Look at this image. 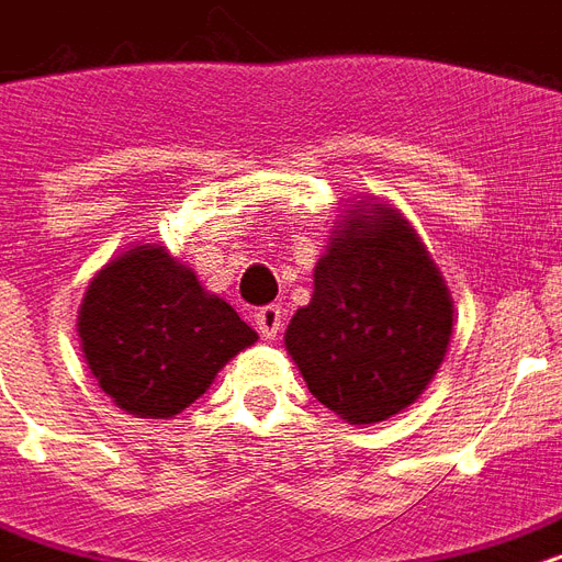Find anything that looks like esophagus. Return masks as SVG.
<instances>
[{
    "mask_svg": "<svg viewBox=\"0 0 562 562\" xmlns=\"http://www.w3.org/2000/svg\"><path fill=\"white\" fill-rule=\"evenodd\" d=\"M280 327H282V306H277V303L261 306L259 313H256V330H259L265 339H273V336L280 334Z\"/></svg>",
    "mask_w": 562,
    "mask_h": 562,
    "instance_id": "obj_1",
    "label": "esophagus"
}]
</instances>
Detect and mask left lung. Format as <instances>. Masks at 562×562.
Instances as JSON below:
<instances>
[{"instance_id":"obj_1","label":"left lung","mask_w":562,"mask_h":562,"mask_svg":"<svg viewBox=\"0 0 562 562\" xmlns=\"http://www.w3.org/2000/svg\"><path fill=\"white\" fill-rule=\"evenodd\" d=\"M450 336L447 282L408 220L393 207L355 205L330 232L285 348L324 408L366 426L417 402Z\"/></svg>"}]
</instances>
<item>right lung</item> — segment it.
Returning <instances> with one entry per match:
<instances>
[{"instance_id": "add662e5", "label": "right lung", "mask_w": 562, "mask_h": 562, "mask_svg": "<svg viewBox=\"0 0 562 562\" xmlns=\"http://www.w3.org/2000/svg\"><path fill=\"white\" fill-rule=\"evenodd\" d=\"M77 330L103 393L148 419L181 414L259 339L223 297L199 285L193 270L148 244L94 273Z\"/></svg>"}]
</instances>
